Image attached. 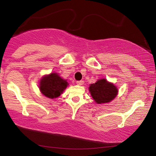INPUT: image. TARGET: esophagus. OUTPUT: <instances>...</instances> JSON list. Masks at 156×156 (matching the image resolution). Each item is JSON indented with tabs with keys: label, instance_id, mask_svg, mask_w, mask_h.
<instances>
[{
	"label": "esophagus",
	"instance_id": "1",
	"mask_svg": "<svg viewBox=\"0 0 156 156\" xmlns=\"http://www.w3.org/2000/svg\"><path fill=\"white\" fill-rule=\"evenodd\" d=\"M76 84H77L78 85H83V84H84V81H83V80L76 81Z\"/></svg>",
	"mask_w": 156,
	"mask_h": 156
}]
</instances>
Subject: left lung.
<instances>
[{"label":"left lung","mask_w":156,"mask_h":156,"mask_svg":"<svg viewBox=\"0 0 156 156\" xmlns=\"http://www.w3.org/2000/svg\"><path fill=\"white\" fill-rule=\"evenodd\" d=\"M89 91L97 104L108 103L117 96L118 89L113 83L101 78L89 85Z\"/></svg>","instance_id":"8db88e82"}]
</instances>
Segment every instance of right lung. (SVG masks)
Segmentation results:
<instances>
[{
  "label": "right lung",
  "instance_id": "add662e5",
  "mask_svg": "<svg viewBox=\"0 0 156 156\" xmlns=\"http://www.w3.org/2000/svg\"><path fill=\"white\" fill-rule=\"evenodd\" d=\"M67 80L62 78L56 72L44 75L39 82V89L42 94L50 99L56 98L67 87Z\"/></svg>",
  "mask_w": 156,
  "mask_h": 156
}]
</instances>
